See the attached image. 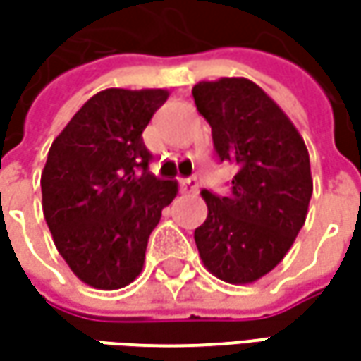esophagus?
Segmentation results:
<instances>
[{"mask_svg":"<svg viewBox=\"0 0 361 361\" xmlns=\"http://www.w3.org/2000/svg\"><path fill=\"white\" fill-rule=\"evenodd\" d=\"M180 188H183V192L192 195V192H197V188H199V180H197V178H185V180L180 183Z\"/></svg>","mask_w":361,"mask_h":361,"instance_id":"obj_1","label":"esophagus"}]
</instances>
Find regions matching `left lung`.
<instances>
[{
	"label": "left lung",
	"instance_id": "left-lung-1",
	"mask_svg": "<svg viewBox=\"0 0 361 361\" xmlns=\"http://www.w3.org/2000/svg\"><path fill=\"white\" fill-rule=\"evenodd\" d=\"M221 160L239 166L229 197L201 190L207 219L195 229L202 265L233 285L255 283L287 255L313 192L310 152L293 122L249 78L192 88Z\"/></svg>",
	"mask_w": 361,
	"mask_h": 361
}]
</instances>
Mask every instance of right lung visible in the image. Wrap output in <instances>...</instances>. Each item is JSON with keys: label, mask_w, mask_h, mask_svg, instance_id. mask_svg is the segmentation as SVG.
<instances>
[{"label": "right lung", "mask_w": 361, "mask_h": 361, "mask_svg": "<svg viewBox=\"0 0 361 361\" xmlns=\"http://www.w3.org/2000/svg\"><path fill=\"white\" fill-rule=\"evenodd\" d=\"M169 90L94 94L51 142L42 171V209L68 267L94 289L132 283L176 180L148 171L142 132Z\"/></svg>", "instance_id": "right-lung-1"}]
</instances>
